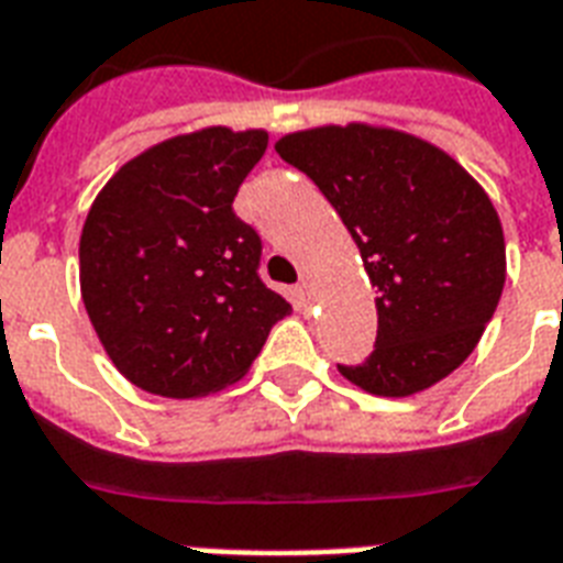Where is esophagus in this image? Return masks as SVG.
<instances>
[{"instance_id": "1", "label": "esophagus", "mask_w": 563, "mask_h": 563, "mask_svg": "<svg viewBox=\"0 0 563 563\" xmlns=\"http://www.w3.org/2000/svg\"><path fill=\"white\" fill-rule=\"evenodd\" d=\"M312 298H316V289H312V283L303 277V280L295 286V303H298V309H309L312 307Z\"/></svg>"}]
</instances>
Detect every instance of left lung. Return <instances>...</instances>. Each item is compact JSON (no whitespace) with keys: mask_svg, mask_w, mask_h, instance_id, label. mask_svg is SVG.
Masks as SVG:
<instances>
[{"mask_svg":"<svg viewBox=\"0 0 563 563\" xmlns=\"http://www.w3.org/2000/svg\"><path fill=\"white\" fill-rule=\"evenodd\" d=\"M316 180L360 247L376 295L368 362L339 365L376 397H411L479 344L506 286V236L482 184L397 128L321 125L274 143Z\"/></svg>","mask_w":563,"mask_h":563,"instance_id":"8db88e82","label":"left lung"}]
</instances>
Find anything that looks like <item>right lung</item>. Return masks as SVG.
Returning <instances> with one entry per match:
<instances>
[{
	"instance_id": "obj_1",
	"label": "right lung",
	"mask_w": 563,
	"mask_h": 563,
	"mask_svg": "<svg viewBox=\"0 0 563 563\" xmlns=\"http://www.w3.org/2000/svg\"><path fill=\"white\" fill-rule=\"evenodd\" d=\"M263 128L210 125L145 148L96 195L81 242L84 309L128 383L195 400L247 374L291 303L260 280V236L236 219Z\"/></svg>"
}]
</instances>
